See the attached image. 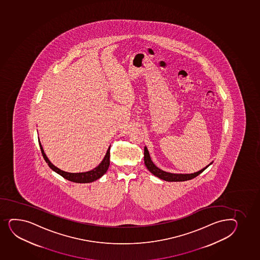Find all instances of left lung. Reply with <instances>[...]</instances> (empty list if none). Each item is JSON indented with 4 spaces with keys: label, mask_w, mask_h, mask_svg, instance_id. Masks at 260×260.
<instances>
[{
    "label": "left lung",
    "mask_w": 260,
    "mask_h": 260,
    "mask_svg": "<svg viewBox=\"0 0 260 260\" xmlns=\"http://www.w3.org/2000/svg\"><path fill=\"white\" fill-rule=\"evenodd\" d=\"M144 163L145 166L148 168V170L150 171L151 173H153L154 175L158 177L160 179L166 180V181L172 182H180L185 181V180H190L195 178V177L199 176L200 173H203L205 169H206L209 166H207L206 168H203L202 170L197 172V173H190V174H177V173H170L164 172V171L160 170L159 168H157L156 166L154 165V163L151 160L150 156H149V153H148L147 148H144Z\"/></svg>",
    "instance_id": "obj_1"
}]
</instances>
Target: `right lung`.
Returning <instances> with one entry per match:
<instances>
[{
	"label": "right lung",
	"instance_id": "obj_1",
	"mask_svg": "<svg viewBox=\"0 0 260 260\" xmlns=\"http://www.w3.org/2000/svg\"><path fill=\"white\" fill-rule=\"evenodd\" d=\"M39 146H40V149H41L43 157H44V159H45V162L47 163L48 166L52 170L55 171L56 173H58L61 177H63L64 179H68L70 181L76 182V183H90V182L95 181V180H97V179L103 176L104 174L106 173L108 168H109L110 148H108L107 153H106V156L104 158L103 160L101 161V164L97 168H95L92 170L88 171V172H86V173H71L60 170L59 168H56L53 164H51V162L48 159L47 157L45 155V152H44V149H43L42 146H41L40 143H39Z\"/></svg>",
	"mask_w": 260,
	"mask_h": 260
}]
</instances>
